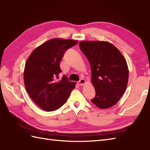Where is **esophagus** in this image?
<instances>
[{
	"label": "esophagus",
	"mask_w": 150,
	"mask_h": 150,
	"mask_svg": "<svg viewBox=\"0 0 150 150\" xmlns=\"http://www.w3.org/2000/svg\"><path fill=\"white\" fill-rule=\"evenodd\" d=\"M85 83H86V81L84 79H81L79 80V81L78 82V85H80V86H83V85H84L85 84Z\"/></svg>",
	"instance_id": "1"
}]
</instances>
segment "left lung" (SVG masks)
I'll list each match as a JSON object with an SVG mask.
<instances>
[{
  "mask_svg": "<svg viewBox=\"0 0 150 150\" xmlns=\"http://www.w3.org/2000/svg\"><path fill=\"white\" fill-rule=\"evenodd\" d=\"M79 45L91 67V80L96 90V96L91 101L100 109L113 106L125 92L129 80L125 58L106 41H83Z\"/></svg>",
  "mask_w": 150,
  "mask_h": 150,
  "instance_id": "8db88e82",
  "label": "left lung"
}]
</instances>
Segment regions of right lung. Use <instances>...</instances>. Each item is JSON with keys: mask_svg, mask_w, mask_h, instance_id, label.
<instances>
[{"mask_svg": "<svg viewBox=\"0 0 150 150\" xmlns=\"http://www.w3.org/2000/svg\"><path fill=\"white\" fill-rule=\"evenodd\" d=\"M77 41L52 39L35 48L25 63L23 73L25 88L32 100L46 111L59 109L70 96L76 83L69 81L65 75L57 81L62 72L60 62L65 52Z\"/></svg>", "mask_w": 150, "mask_h": 150, "instance_id": "1", "label": "right lung"}]
</instances>
